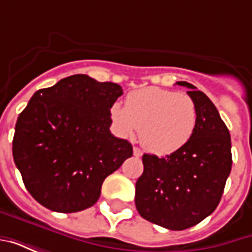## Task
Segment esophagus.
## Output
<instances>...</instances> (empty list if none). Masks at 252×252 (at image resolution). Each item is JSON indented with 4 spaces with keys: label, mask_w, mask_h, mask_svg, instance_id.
I'll return each instance as SVG.
<instances>
[{
    "label": "esophagus",
    "mask_w": 252,
    "mask_h": 252,
    "mask_svg": "<svg viewBox=\"0 0 252 252\" xmlns=\"http://www.w3.org/2000/svg\"><path fill=\"white\" fill-rule=\"evenodd\" d=\"M133 155H135L136 158H139V157H142V155H143V151L140 150V148L133 147Z\"/></svg>",
    "instance_id": "esophagus-1"
}]
</instances>
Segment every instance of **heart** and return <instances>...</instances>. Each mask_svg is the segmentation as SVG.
<instances>
[{
  "instance_id": "b5f03b06",
  "label": "heart",
  "mask_w": 252,
  "mask_h": 252,
  "mask_svg": "<svg viewBox=\"0 0 252 252\" xmlns=\"http://www.w3.org/2000/svg\"><path fill=\"white\" fill-rule=\"evenodd\" d=\"M197 106L188 94L150 86L126 95V104H113L110 119L121 136L139 129L144 147L158 155L178 151L189 142L197 126Z\"/></svg>"
}]
</instances>
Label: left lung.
Masks as SVG:
<instances>
[{
    "label": "left lung",
    "mask_w": 252,
    "mask_h": 252,
    "mask_svg": "<svg viewBox=\"0 0 252 252\" xmlns=\"http://www.w3.org/2000/svg\"><path fill=\"white\" fill-rule=\"evenodd\" d=\"M189 89L198 117L190 140L178 151L158 158L144 154V171L136 181L139 215L157 225L182 231L216 209L232 167L231 136L219 110L195 86Z\"/></svg>",
    "instance_id": "1"
}]
</instances>
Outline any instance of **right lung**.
Returning <instances> with one entry per match:
<instances>
[{"label": "right lung", "instance_id": "1", "mask_svg": "<svg viewBox=\"0 0 252 252\" xmlns=\"http://www.w3.org/2000/svg\"><path fill=\"white\" fill-rule=\"evenodd\" d=\"M120 85L85 74L37 90L20 113L13 159L39 204L72 213L93 206L102 182L132 157V144L113 136L110 108Z\"/></svg>", "mask_w": 252, "mask_h": 252}]
</instances>
